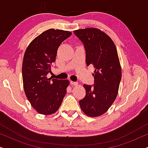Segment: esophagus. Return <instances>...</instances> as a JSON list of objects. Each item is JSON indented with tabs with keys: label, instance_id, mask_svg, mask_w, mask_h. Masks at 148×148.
<instances>
[{
	"label": "esophagus",
	"instance_id": "obj_1",
	"mask_svg": "<svg viewBox=\"0 0 148 148\" xmlns=\"http://www.w3.org/2000/svg\"><path fill=\"white\" fill-rule=\"evenodd\" d=\"M70 83L71 85H73V86H75L78 85V82H73V81H71Z\"/></svg>",
	"mask_w": 148,
	"mask_h": 148
}]
</instances>
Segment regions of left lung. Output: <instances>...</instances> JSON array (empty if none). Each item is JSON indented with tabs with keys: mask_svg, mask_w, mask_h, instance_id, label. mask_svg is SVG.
Segmentation results:
<instances>
[{
	"mask_svg": "<svg viewBox=\"0 0 148 148\" xmlns=\"http://www.w3.org/2000/svg\"><path fill=\"white\" fill-rule=\"evenodd\" d=\"M84 45L86 64L95 69L94 84H84L86 96L79 100L85 114L94 117L104 114L116 99L121 80V68L114 42L96 28L74 31Z\"/></svg>",
	"mask_w": 148,
	"mask_h": 148,
	"instance_id": "left-lung-1",
	"label": "left lung"
}]
</instances>
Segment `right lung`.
<instances>
[{"label":"right lung","instance_id":"right-lung-1","mask_svg":"<svg viewBox=\"0 0 148 148\" xmlns=\"http://www.w3.org/2000/svg\"><path fill=\"white\" fill-rule=\"evenodd\" d=\"M71 32L49 29L27 46L23 56L22 77L26 97L38 113L52 114L59 108L66 93L67 79L48 78L58 48Z\"/></svg>","mask_w":148,"mask_h":148}]
</instances>
